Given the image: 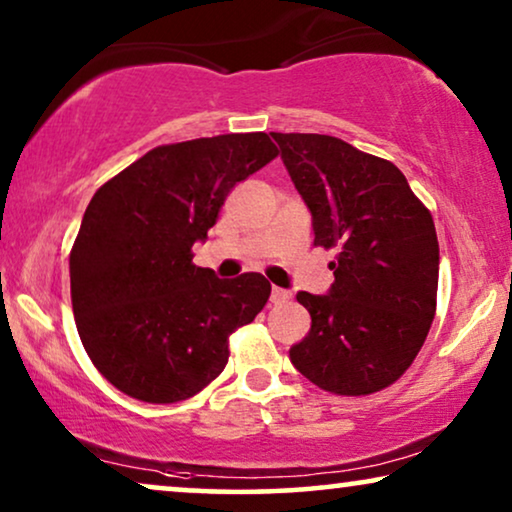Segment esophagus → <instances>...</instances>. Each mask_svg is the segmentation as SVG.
<instances>
[{"label": "esophagus", "instance_id": "34e87169", "mask_svg": "<svg viewBox=\"0 0 512 512\" xmlns=\"http://www.w3.org/2000/svg\"><path fill=\"white\" fill-rule=\"evenodd\" d=\"M289 298H291V293L286 289H279V286H275V289H272V293H270V303H275V305L286 303Z\"/></svg>", "mask_w": 512, "mask_h": 512}]
</instances>
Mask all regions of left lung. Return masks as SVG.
<instances>
[{
    "label": "left lung",
    "instance_id": "8db88e82",
    "mask_svg": "<svg viewBox=\"0 0 512 512\" xmlns=\"http://www.w3.org/2000/svg\"><path fill=\"white\" fill-rule=\"evenodd\" d=\"M272 137L312 212L314 247L335 251L328 296H296L312 328L291 347V363L328 394L387 389L412 366L436 317L433 216L389 160L331 135Z\"/></svg>",
    "mask_w": 512,
    "mask_h": 512
}]
</instances>
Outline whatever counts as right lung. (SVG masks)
I'll return each instance as SVG.
<instances>
[{
  "label": "right lung",
  "mask_w": 512,
  "mask_h": 512,
  "mask_svg": "<svg viewBox=\"0 0 512 512\" xmlns=\"http://www.w3.org/2000/svg\"><path fill=\"white\" fill-rule=\"evenodd\" d=\"M265 132L163 144L97 188L69 251L76 331L125 396L179 403L226 368L230 335L270 298L258 272L219 279L193 263L237 181L275 160Z\"/></svg>",
  "instance_id": "right-lung-1"
}]
</instances>
